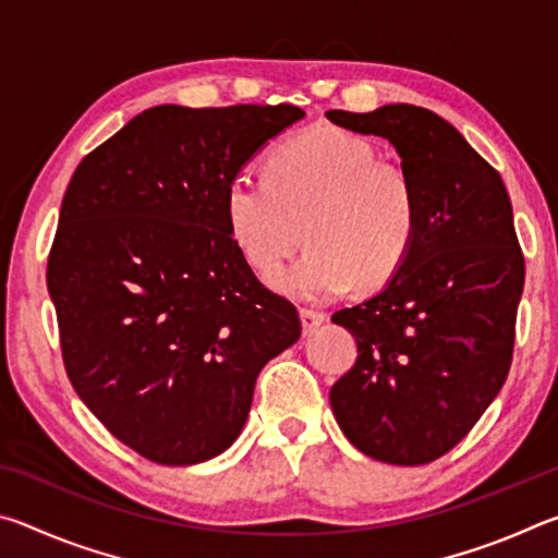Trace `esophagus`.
Listing matches in <instances>:
<instances>
[{"instance_id":"esophagus-1","label":"esophagus","mask_w":558,"mask_h":558,"mask_svg":"<svg viewBox=\"0 0 558 558\" xmlns=\"http://www.w3.org/2000/svg\"><path fill=\"white\" fill-rule=\"evenodd\" d=\"M300 319H302V332L313 335L315 329L325 323L327 315H325V313H317V310L302 307V310H300Z\"/></svg>"}]
</instances>
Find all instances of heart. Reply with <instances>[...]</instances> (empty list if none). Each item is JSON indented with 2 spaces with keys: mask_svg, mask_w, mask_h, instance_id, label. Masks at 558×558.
Returning a JSON list of instances; mask_svg holds the SVG:
<instances>
[{
  "mask_svg": "<svg viewBox=\"0 0 558 558\" xmlns=\"http://www.w3.org/2000/svg\"><path fill=\"white\" fill-rule=\"evenodd\" d=\"M223 214L248 266L268 276L302 241L310 251L272 276L298 300L379 290L409 260L421 231V192L409 169L379 159L366 140L332 125L272 149L266 177L229 179Z\"/></svg>",
  "mask_w": 558,
  "mask_h": 558,
  "instance_id": "heart-1",
  "label": "heart"
}]
</instances>
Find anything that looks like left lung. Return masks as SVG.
<instances>
[{
	"instance_id": "1",
	"label": "left lung",
	"mask_w": 558,
	"mask_h": 558,
	"mask_svg": "<svg viewBox=\"0 0 558 558\" xmlns=\"http://www.w3.org/2000/svg\"><path fill=\"white\" fill-rule=\"evenodd\" d=\"M325 116L389 140L421 192L403 268L379 295L332 315L359 354L329 403L364 456L426 465L468 436L512 366L524 288L512 204L497 169L436 112L396 102Z\"/></svg>"
}]
</instances>
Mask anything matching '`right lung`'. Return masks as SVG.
Listing matches in <instances>:
<instances>
[{
	"mask_svg": "<svg viewBox=\"0 0 558 558\" xmlns=\"http://www.w3.org/2000/svg\"><path fill=\"white\" fill-rule=\"evenodd\" d=\"M305 112L157 106L93 149L63 194L46 266L75 393L120 442L194 465L239 438L263 366L302 332L256 278L226 184Z\"/></svg>",
	"mask_w": 558,
	"mask_h": 558,
	"instance_id": "add662e5",
	"label": "right lung"
}]
</instances>
